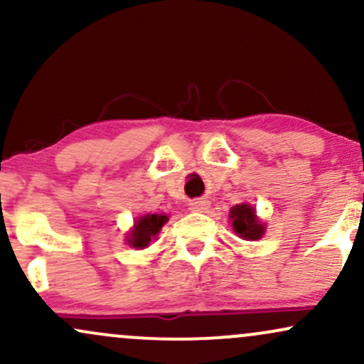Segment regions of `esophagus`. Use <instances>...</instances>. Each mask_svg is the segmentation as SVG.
Listing matches in <instances>:
<instances>
[{"label": "esophagus", "instance_id": "esophagus-1", "mask_svg": "<svg viewBox=\"0 0 364 364\" xmlns=\"http://www.w3.org/2000/svg\"><path fill=\"white\" fill-rule=\"evenodd\" d=\"M208 205H210V203H208L205 198H195V200H191V202H190V210L205 212Z\"/></svg>", "mask_w": 364, "mask_h": 364}]
</instances>
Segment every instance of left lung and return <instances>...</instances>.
<instances>
[{
	"label": "left lung",
	"mask_w": 364,
	"mask_h": 364,
	"mask_svg": "<svg viewBox=\"0 0 364 364\" xmlns=\"http://www.w3.org/2000/svg\"><path fill=\"white\" fill-rule=\"evenodd\" d=\"M231 223L232 229L240 237L246 241L260 240L265 232V224L258 220L257 212L248 203H241V205H235L231 208Z\"/></svg>",
	"instance_id": "8db88e82"
}]
</instances>
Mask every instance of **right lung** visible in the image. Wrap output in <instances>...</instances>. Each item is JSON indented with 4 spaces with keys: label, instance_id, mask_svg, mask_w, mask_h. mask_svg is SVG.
<instances>
[{
    "label": "right lung",
    "instance_id": "obj_1",
    "mask_svg": "<svg viewBox=\"0 0 364 364\" xmlns=\"http://www.w3.org/2000/svg\"><path fill=\"white\" fill-rule=\"evenodd\" d=\"M168 223V215L164 214H147L139 217L133 229L129 231L127 237L128 245L133 246V248H147L150 241L156 240L159 231L162 229V225Z\"/></svg>",
    "mask_w": 364,
    "mask_h": 364
}]
</instances>
